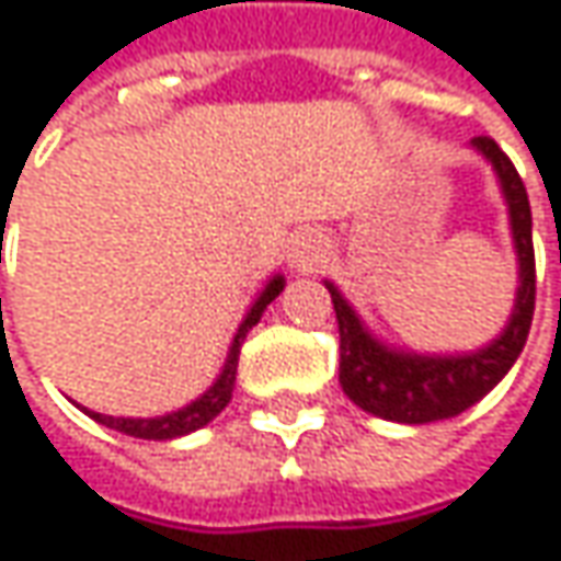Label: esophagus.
Wrapping results in <instances>:
<instances>
[{
	"instance_id": "1",
	"label": "esophagus",
	"mask_w": 561,
	"mask_h": 561,
	"mask_svg": "<svg viewBox=\"0 0 561 561\" xmlns=\"http://www.w3.org/2000/svg\"><path fill=\"white\" fill-rule=\"evenodd\" d=\"M323 256H327V241H323V234H317V231H298V234L291 238V244H288V263H291L298 273H311V270H317V266L323 263Z\"/></svg>"
}]
</instances>
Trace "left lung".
<instances>
[{
    "label": "left lung",
    "instance_id": "left-lung-1",
    "mask_svg": "<svg viewBox=\"0 0 561 561\" xmlns=\"http://www.w3.org/2000/svg\"><path fill=\"white\" fill-rule=\"evenodd\" d=\"M473 149L492 164L508 203L511 238L517 250V298L508 327L489 346L467 355H415L403 348L383 346L368 333L346 298L333 282H327L333 311L340 323V383L346 397L365 412L387 419L425 425L470 410L499 380L508 375L527 343L534 301H537V263H534V218L530 199L520 174L514 171L511 158L499 149L495 139L477 136Z\"/></svg>",
    "mask_w": 561,
    "mask_h": 561
}]
</instances>
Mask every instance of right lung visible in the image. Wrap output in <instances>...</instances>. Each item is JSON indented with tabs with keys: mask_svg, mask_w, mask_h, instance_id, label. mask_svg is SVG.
Instances as JSON below:
<instances>
[{
	"mask_svg": "<svg viewBox=\"0 0 561 561\" xmlns=\"http://www.w3.org/2000/svg\"><path fill=\"white\" fill-rule=\"evenodd\" d=\"M282 288H285V279H282V276H273V279L266 282V288H263L260 298L250 305L248 317L241 320V327H238V333H234V343L228 348V358H225L221 375H218L213 387H209L203 397H196L190 407H183V410L178 412H168V415H154V419H119V415H104V412H88L94 422H101V425H107V428H114V432L133 435V438H146V442H171V438H181V435H190V432L209 425L215 415L231 403V390H234V375H238V355H241V346H244L250 330L260 323L266 305L279 298Z\"/></svg>",
	"mask_w": 561,
	"mask_h": 561,
	"instance_id": "1",
	"label": "right lung"
}]
</instances>
